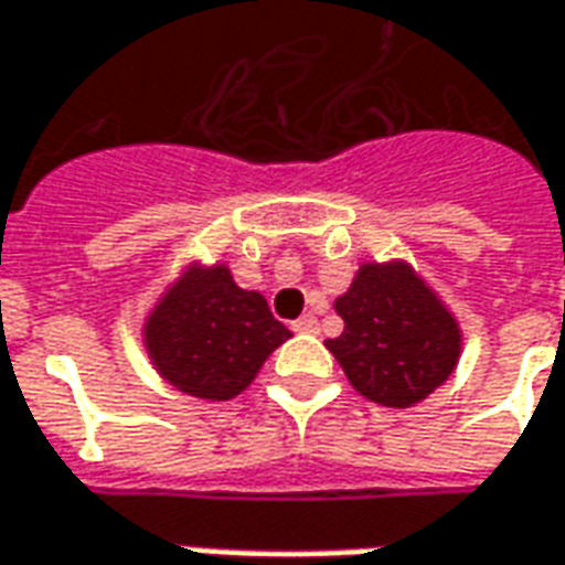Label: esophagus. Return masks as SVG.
<instances>
[{
  "label": "esophagus",
  "instance_id": "esophagus-1",
  "mask_svg": "<svg viewBox=\"0 0 565 565\" xmlns=\"http://www.w3.org/2000/svg\"><path fill=\"white\" fill-rule=\"evenodd\" d=\"M291 328H295V331H301V334H316V331H319V319H316V316H301V319H295V322H291Z\"/></svg>",
  "mask_w": 565,
  "mask_h": 565
}]
</instances>
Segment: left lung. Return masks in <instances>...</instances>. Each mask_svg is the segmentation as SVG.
Wrapping results in <instances>:
<instances>
[{
  "mask_svg": "<svg viewBox=\"0 0 565 565\" xmlns=\"http://www.w3.org/2000/svg\"><path fill=\"white\" fill-rule=\"evenodd\" d=\"M334 310L343 331L326 347L371 402L411 407L454 374L456 319L407 264H365Z\"/></svg>",
  "mask_w": 565,
  "mask_h": 565,
  "instance_id": "obj_1",
  "label": "left lung"
}]
</instances>
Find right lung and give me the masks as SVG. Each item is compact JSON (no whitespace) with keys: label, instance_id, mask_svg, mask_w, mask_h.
Instances as JSON below:
<instances>
[{"label":"right lung","instance_id":"right-lung-1","mask_svg":"<svg viewBox=\"0 0 565 565\" xmlns=\"http://www.w3.org/2000/svg\"><path fill=\"white\" fill-rule=\"evenodd\" d=\"M291 331L258 291L239 289L227 267L188 274L146 322L148 355L175 390L227 402L249 386Z\"/></svg>","mask_w":565,"mask_h":565}]
</instances>
